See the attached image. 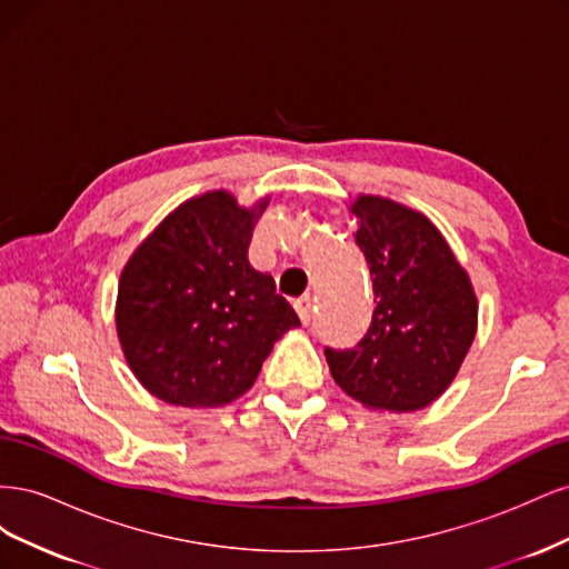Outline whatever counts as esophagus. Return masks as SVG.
I'll return each mask as SVG.
<instances>
[{
    "label": "esophagus",
    "instance_id": "obj_1",
    "mask_svg": "<svg viewBox=\"0 0 569 569\" xmlns=\"http://www.w3.org/2000/svg\"><path fill=\"white\" fill-rule=\"evenodd\" d=\"M295 308H297V313H299V318H301L303 325L311 322V318H313V301H311V297L297 299V301H295Z\"/></svg>",
    "mask_w": 569,
    "mask_h": 569
}]
</instances>
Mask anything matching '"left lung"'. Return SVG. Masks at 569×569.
Wrapping results in <instances>:
<instances>
[{"label": "left lung", "instance_id": "left-lung-1", "mask_svg": "<svg viewBox=\"0 0 569 569\" xmlns=\"http://www.w3.org/2000/svg\"><path fill=\"white\" fill-rule=\"evenodd\" d=\"M375 311L356 349H325L335 382L370 410L412 412L451 387L477 335L470 274L425 213L377 197L351 201Z\"/></svg>", "mask_w": 569, "mask_h": 569}]
</instances>
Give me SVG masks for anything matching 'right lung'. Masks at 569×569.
<instances>
[{
	"mask_svg": "<svg viewBox=\"0 0 569 569\" xmlns=\"http://www.w3.org/2000/svg\"><path fill=\"white\" fill-rule=\"evenodd\" d=\"M268 201L239 206L228 189L187 199L120 270L118 341L157 399L197 410L232 403L253 387L274 341L301 325L247 256Z\"/></svg>",
	"mask_w": 569,
	"mask_h": 569,
	"instance_id": "add662e5",
	"label": "right lung"
}]
</instances>
